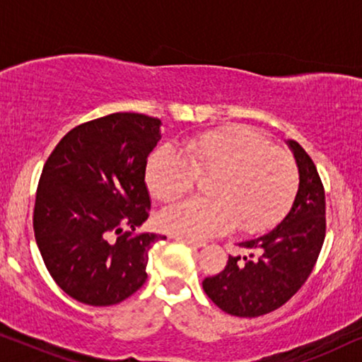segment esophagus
<instances>
[{
  "label": "esophagus",
  "mask_w": 362,
  "mask_h": 362,
  "mask_svg": "<svg viewBox=\"0 0 362 362\" xmlns=\"http://www.w3.org/2000/svg\"><path fill=\"white\" fill-rule=\"evenodd\" d=\"M173 239L177 240V242H182V244H187V245L194 247V249H202V247H206V242H199V240H194V239H187V237L173 235Z\"/></svg>",
  "instance_id": "34e87169"
}]
</instances>
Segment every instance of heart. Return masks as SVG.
<instances>
[{
    "instance_id": "1",
    "label": "heart",
    "mask_w": 362,
    "mask_h": 362,
    "mask_svg": "<svg viewBox=\"0 0 362 362\" xmlns=\"http://www.w3.org/2000/svg\"><path fill=\"white\" fill-rule=\"evenodd\" d=\"M196 176L212 177L211 199L168 206L158 224L170 234L207 239L234 229L260 234L279 224L298 191V168L249 127L207 132L187 140L182 153L160 146L148 158L145 181L151 196L170 202L194 186Z\"/></svg>"
}]
</instances>
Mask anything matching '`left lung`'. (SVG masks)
<instances>
[{"label":"left lung","instance_id":"obj_1","mask_svg":"<svg viewBox=\"0 0 362 362\" xmlns=\"http://www.w3.org/2000/svg\"><path fill=\"white\" fill-rule=\"evenodd\" d=\"M298 168V191L275 229L239 242L247 255H229L226 269L202 281L206 295L226 313L255 318L285 305L308 279L325 242V189L315 163L286 140Z\"/></svg>","mask_w":362,"mask_h":362}]
</instances>
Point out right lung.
Listing matches in <instances>:
<instances>
[{"label": "right lung", "mask_w": 362, "mask_h": 362, "mask_svg": "<svg viewBox=\"0 0 362 362\" xmlns=\"http://www.w3.org/2000/svg\"><path fill=\"white\" fill-rule=\"evenodd\" d=\"M160 138L158 118L112 113L72 128L47 158L34 237L47 272L74 300L117 305L145 284L148 252L166 237L132 232L148 219L145 168Z\"/></svg>", "instance_id": "obj_1"}]
</instances>
